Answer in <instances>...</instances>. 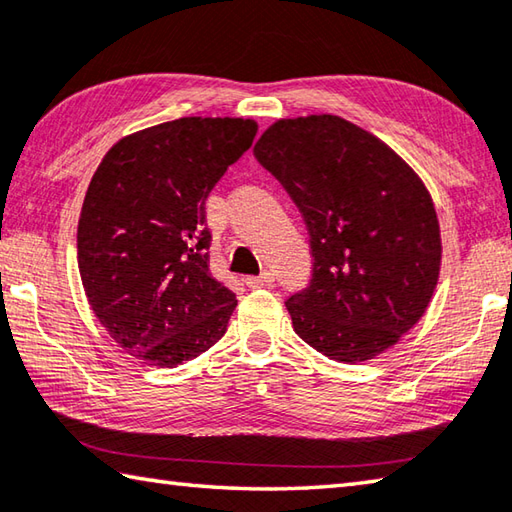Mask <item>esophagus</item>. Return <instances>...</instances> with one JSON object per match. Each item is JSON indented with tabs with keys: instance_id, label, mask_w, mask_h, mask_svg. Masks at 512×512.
Listing matches in <instances>:
<instances>
[{
	"instance_id": "obj_1",
	"label": "esophagus",
	"mask_w": 512,
	"mask_h": 512,
	"mask_svg": "<svg viewBox=\"0 0 512 512\" xmlns=\"http://www.w3.org/2000/svg\"><path fill=\"white\" fill-rule=\"evenodd\" d=\"M273 284V273L264 271L259 277H246V286L248 288H268Z\"/></svg>"
}]
</instances>
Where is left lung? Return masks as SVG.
<instances>
[{"label": "left lung", "mask_w": 512, "mask_h": 512, "mask_svg": "<svg viewBox=\"0 0 512 512\" xmlns=\"http://www.w3.org/2000/svg\"><path fill=\"white\" fill-rule=\"evenodd\" d=\"M253 154L309 230L311 284L286 300L297 336L345 365L394 347L423 318L441 273V228L421 176L331 114L275 120Z\"/></svg>", "instance_id": "obj_1"}]
</instances>
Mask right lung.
Masks as SVG:
<instances>
[{"label":"right lung","mask_w":512,"mask_h":512,"mask_svg":"<svg viewBox=\"0 0 512 512\" xmlns=\"http://www.w3.org/2000/svg\"><path fill=\"white\" fill-rule=\"evenodd\" d=\"M255 134L253 118H176L120 138L91 176L80 280L134 358L176 367L226 333L237 300L210 275L206 199Z\"/></svg>","instance_id":"obj_1"}]
</instances>
